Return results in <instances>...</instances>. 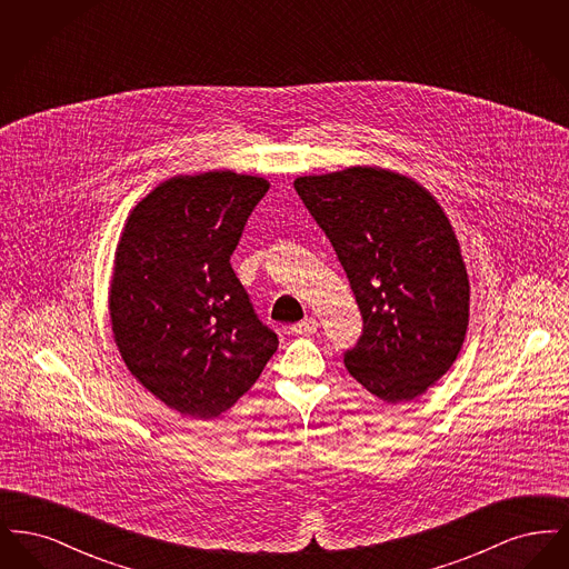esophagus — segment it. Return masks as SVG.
<instances>
[{
    "label": "esophagus",
    "mask_w": 569,
    "mask_h": 569,
    "mask_svg": "<svg viewBox=\"0 0 569 569\" xmlns=\"http://www.w3.org/2000/svg\"><path fill=\"white\" fill-rule=\"evenodd\" d=\"M292 332L298 337H309V335L318 332V320L316 318H305L302 322L292 326Z\"/></svg>",
    "instance_id": "esophagus-1"
}]
</instances>
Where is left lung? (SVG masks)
Listing matches in <instances>:
<instances>
[{"mask_svg": "<svg viewBox=\"0 0 569 569\" xmlns=\"http://www.w3.org/2000/svg\"><path fill=\"white\" fill-rule=\"evenodd\" d=\"M295 190L350 279L362 337L346 352L356 381L386 403L448 373L469 325V277L433 193L379 166L298 177Z\"/></svg>", "mask_w": 569, "mask_h": 569, "instance_id": "8db88e82", "label": "left lung"}]
</instances>
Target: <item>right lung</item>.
Returning <instances> with one entry per match:
<instances>
[{
    "mask_svg": "<svg viewBox=\"0 0 569 569\" xmlns=\"http://www.w3.org/2000/svg\"><path fill=\"white\" fill-rule=\"evenodd\" d=\"M269 191L264 177L211 170L149 191L114 251L109 313L119 353L163 406L209 420L228 411L277 352L230 256Z\"/></svg>",
    "mask_w": 569,
    "mask_h": 569,
    "instance_id": "obj_1",
    "label": "right lung"
}]
</instances>
